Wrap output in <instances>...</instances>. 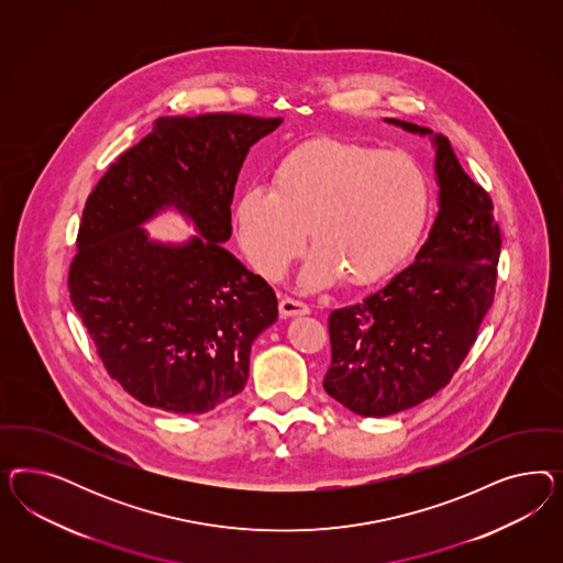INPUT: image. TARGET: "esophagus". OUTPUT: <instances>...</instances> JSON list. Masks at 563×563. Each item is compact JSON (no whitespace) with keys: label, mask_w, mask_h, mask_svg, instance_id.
<instances>
[{"label":"esophagus","mask_w":563,"mask_h":563,"mask_svg":"<svg viewBox=\"0 0 563 563\" xmlns=\"http://www.w3.org/2000/svg\"><path fill=\"white\" fill-rule=\"evenodd\" d=\"M280 313L283 316H287V318H292V316H306L309 313V307L303 301H299V299H292V297H283L280 299Z\"/></svg>","instance_id":"34e87169"}]
</instances>
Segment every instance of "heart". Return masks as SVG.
Listing matches in <instances>:
<instances>
[{
  "label": "heart",
  "mask_w": 563,
  "mask_h": 563,
  "mask_svg": "<svg viewBox=\"0 0 563 563\" xmlns=\"http://www.w3.org/2000/svg\"><path fill=\"white\" fill-rule=\"evenodd\" d=\"M431 189L407 153L316 137L283 154L271 189H245L235 205L239 243L257 273L278 278L306 243L316 252L306 287L342 278L363 289L402 264L426 229Z\"/></svg>",
  "instance_id": "obj_1"
}]
</instances>
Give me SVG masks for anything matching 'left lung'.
Segmentation results:
<instances>
[{"instance_id": "obj_1", "label": "left lung", "mask_w": 563, "mask_h": 563, "mask_svg": "<svg viewBox=\"0 0 563 563\" xmlns=\"http://www.w3.org/2000/svg\"><path fill=\"white\" fill-rule=\"evenodd\" d=\"M386 121L433 140L440 212L410 266L328 318L324 390L363 417L417 407L450 384L494 303L501 250L494 202L464 173L450 140L409 121Z\"/></svg>"}]
</instances>
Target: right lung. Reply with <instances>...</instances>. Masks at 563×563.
<instances>
[{"label": "right lung", "mask_w": 563, "mask_h": 563, "mask_svg": "<svg viewBox=\"0 0 563 563\" xmlns=\"http://www.w3.org/2000/svg\"><path fill=\"white\" fill-rule=\"evenodd\" d=\"M280 118H158L90 191L69 264L71 306L107 374L153 409L200 415L243 390L250 351L276 322L273 287L222 243L239 169ZM173 205L200 236L156 244L139 229Z\"/></svg>", "instance_id": "obj_1"}]
</instances>
